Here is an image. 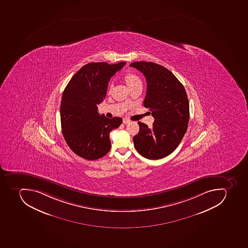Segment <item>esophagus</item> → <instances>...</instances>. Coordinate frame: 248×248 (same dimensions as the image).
<instances>
[{
	"mask_svg": "<svg viewBox=\"0 0 248 248\" xmlns=\"http://www.w3.org/2000/svg\"><path fill=\"white\" fill-rule=\"evenodd\" d=\"M130 123V120L128 119V118H124L123 119V124H127Z\"/></svg>",
	"mask_w": 248,
	"mask_h": 248,
	"instance_id": "1",
	"label": "esophagus"
}]
</instances>
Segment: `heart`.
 <instances>
[{
    "instance_id": "b5f03b06",
    "label": "heart",
    "mask_w": 248,
    "mask_h": 248,
    "mask_svg": "<svg viewBox=\"0 0 248 248\" xmlns=\"http://www.w3.org/2000/svg\"><path fill=\"white\" fill-rule=\"evenodd\" d=\"M124 79L131 90H134L139 87H142V81H141V78L136 74L133 73V72L126 74L124 77ZM113 87V84L109 83L108 85V93H110Z\"/></svg>"
}]
</instances>
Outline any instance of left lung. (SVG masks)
<instances>
[{
	"instance_id": "obj_1",
	"label": "left lung",
	"mask_w": 248,
	"mask_h": 248,
	"mask_svg": "<svg viewBox=\"0 0 248 248\" xmlns=\"http://www.w3.org/2000/svg\"><path fill=\"white\" fill-rule=\"evenodd\" d=\"M145 76L147 82L144 107L155 118L153 127L139 122V132L133 138L139 154L149 159H163L176 149L188 125L189 103L181 81L163 66L153 62L130 64Z\"/></svg>"
}]
</instances>
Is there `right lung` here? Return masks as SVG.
I'll return each instance as SVG.
<instances>
[{
  "label": "right lung",
  "instance_id": "right-lung-1",
  "mask_svg": "<svg viewBox=\"0 0 248 248\" xmlns=\"http://www.w3.org/2000/svg\"><path fill=\"white\" fill-rule=\"evenodd\" d=\"M125 63H87L63 90L60 113L62 134L70 149L83 159L95 160L106 155L111 148L109 132L122 124L121 117L99 115L97 105L106 97L111 77Z\"/></svg>",
  "mask_w": 248,
  "mask_h": 248
}]
</instances>
